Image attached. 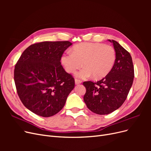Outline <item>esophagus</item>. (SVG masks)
<instances>
[{"label":"esophagus","mask_w":151,"mask_h":151,"mask_svg":"<svg viewBox=\"0 0 151 151\" xmlns=\"http://www.w3.org/2000/svg\"><path fill=\"white\" fill-rule=\"evenodd\" d=\"M81 83H82L81 81H80L79 79H75V83H76V85H78L79 84H81Z\"/></svg>","instance_id":"obj_1"}]
</instances>
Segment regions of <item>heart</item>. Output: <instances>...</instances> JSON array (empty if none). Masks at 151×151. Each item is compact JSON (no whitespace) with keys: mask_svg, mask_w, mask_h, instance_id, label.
<instances>
[{"mask_svg":"<svg viewBox=\"0 0 151 151\" xmlns=\"http://www.w3.org/2000/svg\"><path fill=\"white\" fill-rule=\"evenodd\" d=\"M116 61V52L110 45L100 43H83L72 48L61 57V62L67 72L74 73L84 65L77 77L86 79L93 75L101 79L111 70Z\"/></svg>","mask_w":151,"mask_h":151,"instance_id":"heart-1","label":"heart"}]
</instances>
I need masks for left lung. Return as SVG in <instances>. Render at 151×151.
<instances>
[{
    "instance_id": "1",
    "label": "left lung",
    "mask_w": 151,
    "mask_h": 151,
    "mask_svg": "<svg viewBox=\"0 0 151 151\" xmlns=\"http://www.w3.org/2000/svg\"><path fill=\"white\" fill-rule=\"evenodd\" d=\"M116 61L111 70L96 83L84 82L86 89L84 101L91 111L107 115L119 108L124 103L133 84L134 68L130 54L115 40Z\"/></svg>"
}]
</instances>
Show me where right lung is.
I'll list each match as a JSON object with an SVG mask.
<instances>
[{
  "label": "right lung",
  "mask_w": 151,
  "mask_h": 151,
  "mask_svg": "<svg viewBox=\"0 0 151 151\" xmlns=\"http://www.w3.org/2000/svg\"><path fill=\"white\" fill-rule=\"evenodd\" d=\"M72 43L43 42L31 45L22 53L14 68L18 96L24 106L50 117L64 106L75 81L61 65V57Z\"/></svg>",
  "instance_id": "obj_1"
}]
</instances>
